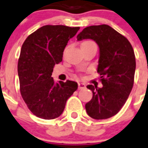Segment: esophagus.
<instances>
[{"label": "esophagus", "instance_id": "1", "mask_svg": "<svg viewBox=\"0 0 148 148\" xmlns=\"http://www.w3.org/2000/svg\"><path fill=\"white\" fill-rule=\"evenodd\" d=\"M86 87L84 84H83V83H78V89L79 90H81V89H84Z\"/></svg>", "mask_w": 148, "mask_h": 148}]
</instances>
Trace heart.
I'll use <instances>...</instances> for the list:
<instances>
[{
    "mask_svg": "<svg viewBox=\"0 0 148 148\" xmlns=\"http://www.w3.org/2000/svg\"><path fill=\"white\" fill-rule=\"evenodd\" d=\"M93 42H91V41H86V42H83L82 44H84V43H92Z\"/></svg>",
    "mask_w": 148,
    "mask_h": 148,
    "instance_id": "b5f03b06",
    "label": "heart"
}]
</instances>
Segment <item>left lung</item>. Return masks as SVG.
<instances>
[{
	"label": "left lung",
	"instance_id": "left-lung-1",
	"mask_svg": "<svg viewBox=\"0 0 148 148\" xmlns=\"http://www.w3.org/2000/svg\"><path fill=\"white\" fill-rule=\"evenodd\" d=\"M77 38L93 39L99 48L97 72L103 87L86 86L93 97L86 103V111L94 119H109L119 112L132 90L136 68L133 48L124 36L106 24L87 26Z\"/></svg>",
	"mask_w": 148,
	"mask_h": 148
}]
</instances>
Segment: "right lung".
Here are the masks:
<instances>
[{
    "label": "right lung",
    "mask_w": 148,
    "mask_h": 148,
    "mask_svg": "<svg viewBox=\"0 0 148 148\" xmlns=\"http://www.w3.org/2000/svg\"><path fill=\"white\" fill-rule=\"evenodd\" d=\"M80 27L46 25L30 34L21 48L18 60L20 90L32 114L43 119L62 115L68 99L77 89L71 80L55 83L54 66L62 61L69 39Z\"/></svg>",
    "instance_id": "right-lung-1"
}]
</instances>
